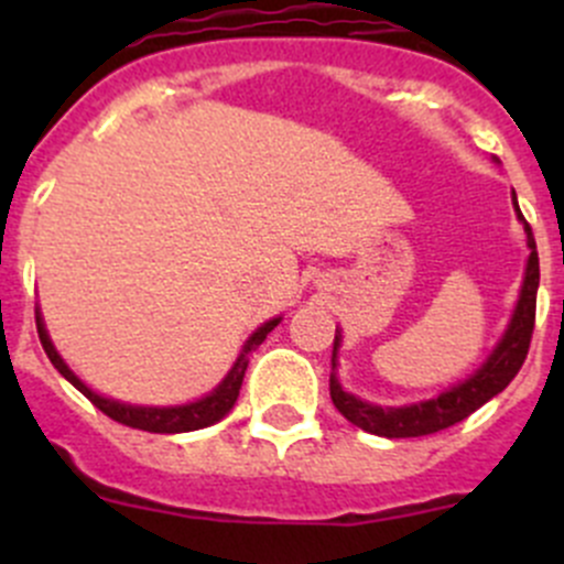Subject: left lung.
Here are the masks:
<instances>
[{"label":"left lung","instance_id":"obj_1","mask_svg":"<svg viewBox=\"0 0 564 564\" xmlns=\"http://www.w3.org/2000/svg\"><path fill=\"white\" fill-rule=\"evenodd\" d=\"M516 202V193H513ZM516 213L521 215L519 202H516ZM527 231V246L529 253L527 272H524V286H521L519 305H516V314L510 318V327L505 333V338L499 340V346L494 349V355L488 357L486 366L469 377L466 382H460L458 388L442 392V395L431 398V401L412 403V406L401 409H382L373 406V403L360 401V398L344 392V388L335 379V357H338L340 346V333L335 329L333 340V371H329V398H333L335 409L349 420L357 429L368 431V434L388 436V440H406V436H429L436 431H445L451 425L460 423V420L469 417L471 412L482 406L486 401H491L494 395H499L510 382L516 379V373L521 371L529 351V340H532L534 329V305H538V283H540V261H538V246H534V235L524 220Z\"/></svg>","mask_w":564,"mask_h":564}]
</instances>
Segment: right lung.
<instances>
[{
	"mask_svg": "<svg viewBox=\"0 0 564 564\" xmlns=\"http://www.w3.org/2000/svg\"><path fill=\"white\" fill-rule=\"evenodd\" d=\"M278 322H281V318H272V322H267L264 327H259L253 335H250V340L246 344V349H242L240 360H237L235 368L229 371V377H226L218 388L209 392L207 398H202V401H196V403H185V406L152 409V406H128V403L111 401V398H104V395H98V392L89 390L87 384H84L82 379H78L76 373H73L70 368L62 362V357L56 355L54 344H51L48 333H45V327H43L40 311H35L40 344H43L45 355H48V360L54 362L56 371H59L62 377L73 384V388L82 390L84 395H87L89 401H93L95 406L106 414V417L117 420V423L128 425V429L150 431V434H185V431L207 429V425L218 423L220 417H226V414H229V409L237 403V395H240L242 377H246V368H248V355L261 344V340L267 338V333H272V329H275Z\"/></svg>",
	"mask_w": 564,
	"mask_h": 564,
	"instance_id": "obj_1",
	"label": "right lung"
}]
</instances>
